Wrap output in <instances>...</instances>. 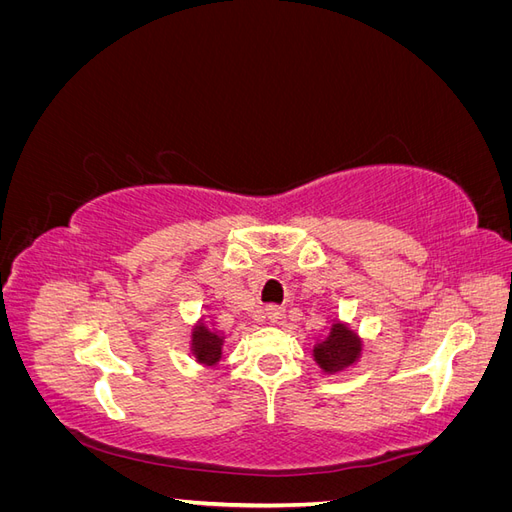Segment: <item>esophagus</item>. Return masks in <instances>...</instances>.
Segmentation results:
<instances>
[{"mask_svg": "<svg viewBox=\"0 0 512 512\" xmlns=\"http://www.w3.org/2000/svg\"><path fill=\"white\" fill-rule=\"evenodd\" d=\"M284 316H286V309H284V307H280V305H269V307H267V318H269V322L280 324V322H284Z\"/></svg>", "mask_w": 512, "mask_h": 512, "instance_id": "34e87169", "label": "esophagus"}]
</instances>
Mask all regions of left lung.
Returning <instances> with one entry per match:
<instances>
[{
	"label": "left lung",
	"instance_id": "8db88e82",
	"mask_svg": "<svg viewBox=\"0 0 512 512\" xmlns=\"http://www.w3.org/2000/svg\"><path fill=\"white\" fill-rule=\"evenodd\" d=\"M314 361L324 374H342L344 369L352 367L363 354V339L352 331L346 322L335 320L327 337L318 339L314 344Z\"/></svg>",
	"mask_w": 512,
	"mask_h": 512
}]
</instances>
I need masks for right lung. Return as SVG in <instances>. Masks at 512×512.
<instances>
[{"mask_svg": "<svg viewBox=\"0 0 512 512\" xmlns=\"http://www.w3.org/2000/svg\"><path fill=\"white\" fill-rule=\"evenodd\" d=\"M224 333H220L215 329L213 322H207L205 318H200L194 329H192V356L196 359V363L205 365V367H213L222 361V350H224Z\"/></svg>", "mask_w": 512, "mask_h": 512, "instance_id": "obj_1", "label": "right lung"}]
</instances>
